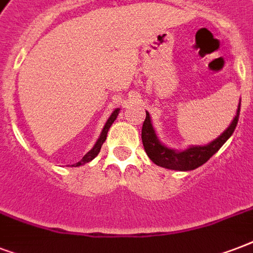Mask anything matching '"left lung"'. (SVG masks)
I'll return each instance as SVG.
<instances>
[{
  "mask_svg": "<svg viewBox=\"0 0 253 253\" xmlns=\"http://www.w3.org/2000/svg\"><path fill=\"white\" fill-rule=\"evenodd\" d=\"M239 113L240 102L230 126L212 142L208 143L205 146H190L186 150L178 151L174 148H169L159 140L156 131L152 126L150 113L146 111V119H144L142 127V142L144 146V151L156 166L172 169V170H182V172L193 170V169L205 164L212 155L218 152V150L224 143L227 142L228 138L235 131V127L239 121Z\"/></svg>",
  "mask_w": 253,
  "mask_h": 253,
  "instance_id": "left-lung-1",
  "label": "left lung"
}]
</instances>
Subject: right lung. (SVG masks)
I'll use <instances>...</instances> for the list:
<instances>
[{
	"instance_id": "right-lung-1",
	"label": "right lung",
	"mask_w": 253,
	"mask_h": 253,
	"mask_svg": "<svg viewBox=\"0 0 253 253\" xmlns=\"http://www.w3.org/2000/svg\"><path fill=\"white\" fill-rule=\"evenodd\" d=\"M119 110L121 109H115L113 113H111V115L109 117V119L106 121V123H105V126H103L102 131H101V134H99V138L97 139V142H95V144L93 146V148H91L89 152H86V154L84 155V158L81 159L80 162L76 163L75 164V167H80V166H84V164H86V163L91 162L93 159L97 156V155L99 154V151H101V147H102L103 142L106 140V136H107V131H109V128H110V126L114 123V121L117 119V117H118L119 114Z\"/></svg>"
}]
</instances>
